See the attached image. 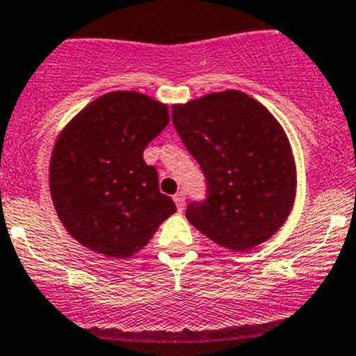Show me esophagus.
<instances>
[{"instance_id":"obj_1","label":"esophagus","mask_w":356,"mask_h":356,"mask_svg":"<svg viewBox=\"0 0 356 356\" xmlns=\"http://www.w3.org/2000/svg\"><path fill=\"white\" fill-rule=\"evenodd\" d=\"M172 199H175L178 211H184V208H185V194H184V192H178V194H176Z\"/></svg>"}]
</instances>
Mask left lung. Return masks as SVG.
Listing matches in <instances>:
<instances>
[{
  "label": "left lung",
  "mask_w": 356,
  "mask_h": 356,
  "mask_svg": "<svg viewBox=\"0 0 356 356\" xmlns=\"http://www.w3.org/2000/svg\"><path fill=\"white\" fill-rule=\"evenodd\" d=\"M172 124L208 181L187 220L232 252L267 241L286 222L297 191L289 136L264 104L241 90L172 104Z\"/></svg>",
  "instance_id": "8db88e82"
}]
</instances>
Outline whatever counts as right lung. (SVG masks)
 Returning a JSON list of instances; mask_svg holds the SVG:
<instances>
[{
    "label": "right lung",
    "instance_id": "obj_1",
    "mask_svg": "<svg viewBox=\"0 0 356 356\" xmlns=\"http://www.w3.org/2000/svg\"><path fill=\"white\" fill-rule=\"evenodd\" d=\"M169 124L168 104L113 90L60 131L50 157V195L70 236L92 252L127 259L176 211L143 150Z\"/></svg>",
    "mask_w": 356,
    "mask_h": 356
}]
</instances>
